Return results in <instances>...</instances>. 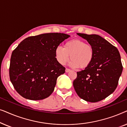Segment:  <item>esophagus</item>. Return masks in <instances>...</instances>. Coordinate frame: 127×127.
<instances>
[{
  "mask_svg": "<svg viewBox=\"0 0 127 127\" xmlns=\"http://www.w3.org/2000/svg\"><path fill=\"white\" fill-rule=\"evenodd\" d=\"M70 71V69H67V68H66V69H65V72H66V73H67V72H69Z\"/></svg>",
  "mask_w": 127,
  "mask_h": 127,
  "instance_id": "esophagus-1",
  "label": "esophagus"
}]
</instances>
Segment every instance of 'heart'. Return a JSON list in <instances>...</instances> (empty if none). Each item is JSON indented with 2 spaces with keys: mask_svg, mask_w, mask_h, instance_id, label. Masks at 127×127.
<instances>
[{
  "mask_svg": "<svg viewBox=\"0 0 127 127\" xmlns=\"http://www.w3.org/2000/svg\"><path fill=\"white\" fill-rule=\"evenodd\" d=\"M57 61L64 65L70 58L69 65L73 68L84 69L89 66L94 57V50L91 45L79 39L69 40L64 48L58 47L55 50Z\"/></svg>",
  "mask_w": 127,
  "mask_h": 127,
  "instance_id": "b5f03b06",
  "label": "heart"
}]
</instances>
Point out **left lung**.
I'll use <instances>...</instances> for the list:
<instances>
[{"label": "left lung", "instance_id": "8db88e82", "mask_svg": "<svg viewBox=\"0 0 127 127\" xmlns=\"http://www.w3.org/2000/svg\"><path fill=\"white\" fill-rule=\"evenodd\" d=\"M77 34L93 47L94 57L89 66L77 72L74 88L86 101L99 102L117 88L123 71L120 55L116 47L98 34Z\"/></svg>", "mask_w": 127, "mask_h": 127}]
</instances>
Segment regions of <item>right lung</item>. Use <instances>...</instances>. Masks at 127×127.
<instances>
[{
    "mask_svg": "<svg viewBox=\"0 0 127 127\" xmlns=\"http://www.w3.org/2000/svg\"><path fill=\"white\" fill-rule=\"evenodd\" d=\"M69 37L61 33H44L26 38L18 44L12 53L9 75L19 94L37 100L53 93L57 78L65 72L55 50Z\"/></svg>",
    "mask_w": 127,
    "mask_h": 127,
    "instance_id": "add662e5",
    "label": "right lung"
}]
</instances>
